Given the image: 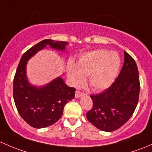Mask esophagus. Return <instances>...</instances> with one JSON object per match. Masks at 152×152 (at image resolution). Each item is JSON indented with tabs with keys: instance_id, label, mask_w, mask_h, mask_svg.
<instances>
[{
	"instance_id": "34e87169",
	"label": "esophagus",
	"mask_w": 152,
	"mask_h": 152,
	"mask_svg": "<svg viewBox=\"0 0 152 152\" xmlns=\"http://www.w3.org/2000/svg\"><path fill=\"white\" fill-rule=\"evenodd\" d=\"M83 95V93L82 92L79 91H76L75 92V98H77V99H78V98L80 97L81 96Z\"/></svg>"
}]
</instances>
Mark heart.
<instances>
[{
	"mask_svg": "<svg viewBox=\"0 0 152 152\" xmlns=\"http://www.w3.org/2000/svg\"><path fill=\"white\" fill-rule=\"evenodd\" d=\"M121 60L116 53L99 50L81 56L77 65L69 63L66 72L75 87L82 85L85 76L88 77L90 86L96 91L104 90L114 83L119 72Z\"/></svg>",
	"mask_w": 152,
	"mask_h": 152,
	"instance_id": "1",
	"label": "heart"
}]
</instances>
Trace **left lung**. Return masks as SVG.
Returning a JSON list of instances; mask_svg holds the SVG:
<instances>
[{
    "mask_svg": "<svg viewBox=\"0 0 152 152\" xmlns=\"http://www.w3.org/2000/svg\"><path fill=\"white\" fill-rule=\"evenodd\" d=\"M119 75L112 86L96 95H91L93 107L87 119L97 129L113 132L122 126L133 114L138 102L140 82L135 61L126 51Z\"/></svg>",
    "mask_w": 152,
    "mask_h": 152,
    "instance_id": "left-lung-1",
    "label": "left lung"
}]
</instances>
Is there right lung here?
<instances>
[{"mask_svg": "<svg viewBox=\"0 0 152 152\" xmlns=\"http://www.w3.org/2000/svg\"><path fill=\"white\" fill-rule=\"evenodd\" d=\"M68 44L52 39L42 40L26 51L20 59L14 78V100L20 116L33 127H48L58 121L65 104L75 98L76 89L68 86L61 77L42 86L32 85L26 74L28 61L48 46L65 52Z\"/></svg>", "mask_w": 152, "mask_h": 152, "instance_id": "right-lung-1", "label": "right lung"}]
</instances>
